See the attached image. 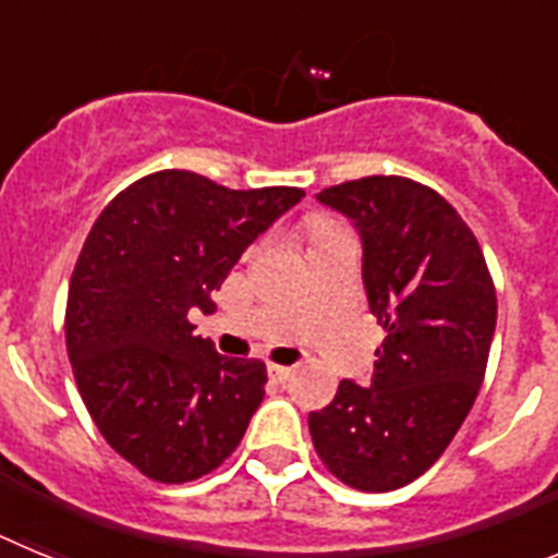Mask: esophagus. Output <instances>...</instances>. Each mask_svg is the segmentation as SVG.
<instances>
[{
  "instance_id": "1",
  "label": "esophagus",
  "mask_w": 558,
  "mask_h": 558,
  "mask_svg": "<svg viewBox=\"0 0 558 558\" xmlns=\"http://www.w3.org/2000/svg\"><path fill=\"white\" fill-rule=\"evenodd\" d=\"M290 374H293V368H290V366H279V363H268V377L274 379V383H288Z\"/></svg>"
}]
</instances>
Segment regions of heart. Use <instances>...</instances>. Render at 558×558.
<instances>
[{
	"label": "heart",
	"mask_w": 558,
	"mask_h": 558,
	"mask_svg": "<svg viewBox=\"0 0 558 558\" xmlns=\"http://www.w3.org/2000/svg\"><path fill=\"white\" fill-rule=\"evenodd\" d=\"M327 229H335L329 220H315V223H313V234H318V231H327Z\"/></svg>",
	"instance_id": "obj_1"
}]
</instances>
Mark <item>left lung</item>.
Returning <instances> with one entry per match:
<instances>
[{
    "label": "left lung",
    "instance_id": "8db88e82",
    "mask_svg": "<svg viewBox=\"0 0 558 558\" xmlns=\"http://www.w3.org/2000/svg\"><path fill=\"white\" fill-rule=\"evenodd\" d=\"M363 236L368 310L386 329L372 386L343 379L310 413L318 458L360 492H393L450 447L481 391L497 295L472 229L436 190L368 175L318 192Z\"/></svg>",
    "mask_w": 558,
    "mask_h": 558
}]
</instances>
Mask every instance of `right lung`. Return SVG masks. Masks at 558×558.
<instances>
[{"label": "right lung", "mask_w": 558, "mask_h": 558, "mask_svg": "<svg viewBox=\"0 0 558 558\" xmlns=\"http://www.w3.org/2000/svg\"><path fill=\"white\" fill-rule=\"evenodd\" d=\"M299 186L229 190L190 170L133 181L95 220L69 279L66 352L77 391L108 445L156 483L198 481L245 436L265 397L263 360L215 352L190 310Z\"/></svg>", "instance_id": "1"}]
</instances>
